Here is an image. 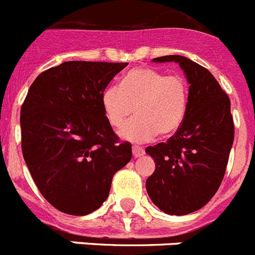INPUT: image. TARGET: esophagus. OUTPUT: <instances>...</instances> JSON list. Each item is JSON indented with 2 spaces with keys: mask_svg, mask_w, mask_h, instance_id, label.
Instances as JSON below:
<instances>
[{
  "mask_svg": "<svg viewBox=\"0 0 255 255\" xmlns=\"http://www.w3.org/2000/svg\"><path fill=\"white\" fill-rule=\"evenodd\" d=\"M132 152L134 157H141V156L144 153V150L142 147H139V146H133Z\"/></svg>",
  "mask_w": 255,
  "mask_h": 255,
  "instance_id": "1",
  "label": "esophagus"
}]
</instances>
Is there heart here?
Here are the masks:
<instances>
[{
	"label": "heart",
	"mask_w": 255,
	"mask_h": 255,
	"mask_svg": "<svg viewBox=\"0 0 255 255\" xmlns=\"http://www.w3.org/2000/svg\"><path fill=\"white\" fill-rule=\"evenodd\" d=\"M189 88L180 75H166L152 67H136L122 77L121 85H108L102 105L112 127L121 128L134 107L137 117L123 127V138L143 142L156 133L169 136L182 126L187 113Z\"/></svg>",
	"instance_id": "heart-1"
}]
</instances>
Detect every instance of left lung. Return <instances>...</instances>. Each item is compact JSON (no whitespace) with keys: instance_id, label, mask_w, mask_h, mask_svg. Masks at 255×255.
<instances>
[{"instance_id":"1","label":"left lung","mask_w":255,"mask_h":255,"mask_svg":"<svg viewBox=\"0 0 255 255\" xmlns=\"http://www.w3.org/2000/svg\"><path fill=\"white\" fill-rule=\"evenodd\" d=\"M153 62H176L189 84L187 113L166 142L146 147L155 171L146 180L151 201L165 213L188 215L199 210L221 185L234 142L230 99L207 68L183 56Z\"/></svg>"}]
</instances>
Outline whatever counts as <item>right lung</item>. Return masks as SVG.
I'll use <instances>...</instances> for the list:
<instances>
[{
    "mask_svg": "<svg viewBox=\"0 0 255 255\" xmlns=\"http://www.w3.org/2000/svg\"><path fill=\"white\" fill-rule=\"evenodd\" d=\"M128 63L68 61L44 71L21 107V150L42 196L75 216L94 212L132 159L108 122L102 93Z\"/></svg>",
    "mask_w": 255,
    "mask_h": 255,
    "instance_id": "obj_1",
    "label": "right lung"
}]
</instances>
